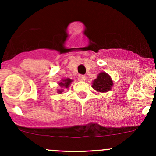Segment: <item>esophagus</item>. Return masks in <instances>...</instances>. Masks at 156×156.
Instances as JSON below:
<instances>
[{"mask_svg":"<svg viewBox=\"0 0 156 156\" xmlns=\"http://www.w3.org/2000/svg\"><path fill=\"white\" fill-rule=\"evenodd\" d=\"M78 80L80 81H84L86 80V76L85 75H78Z\"/></svg>","mask_w":156,"mask_h":156,"instance_id":"1","label":"esophagus"}]
</instances>
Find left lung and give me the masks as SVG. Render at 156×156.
Listing matches in <instances>:
<instances>
[{
  "instance_id": "left-lung-1",
  "label": "left lung",
  "mask_w": 156,
  "mask_h": 156,
  "mask_svg": "<svg viewBox=\"0 0 156 156\" xmlns=\"http://www.w3.org/2000/svg\"><path fill=\"white\" fill-rule=\"evenodd\" d=\"M113 86V81L111 77L106 72H100L97 78L93 81L92 87L98 92H108Z\"/></svg>"
}]
</instances>
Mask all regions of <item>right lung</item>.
<instances>
[{"label":"right lung","mask_w":156,"mask_h":156,"mask_svg":"<svg viewBox=\"0 0 156 156\" xmlns=\"http://www.w3.org/2000/svg\"><path fill=\"white\" fill-rule=\"evenodd\" d=\"M72 82V79H70V78H66V79H62V82L59 83V85L60 86V87H62L68 88ZM62 91H63V90H62V89L59 90H58V93H59V94H61Z\"/></svg>","instance_id":"right-lung-1"}]
</instances>
